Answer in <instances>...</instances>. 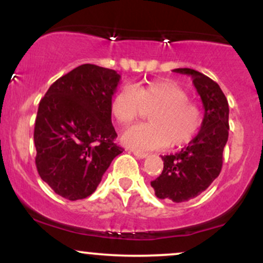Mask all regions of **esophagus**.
Here are the masks:
<instances>
[{"instance_id": "34e87169", "label": "esophagus", "mask_w": 263, "mask_h": 263, "mask_svg": "<svg viewBox=\"0 0 263 263\" xmlns=\"http://www.w3.org/2000/svg\"><path fill=\"white\" fill-rule=\"evenodd\" d=\"M132 153H134V155L137 157V158H146L147 156H148V153H146V152H143V151H138V149H135V151H132Z\"/></svg>"}]
</instances>
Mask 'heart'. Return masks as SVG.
Returning a JSON list of instances; mask_svg holds the SVG:
<instances>
[{
  "instance_id": "b5f03b06",
  "label": "heart",
  "mask_w": 263,
  "mask_h": 263,
  "mask_svg": "<svg viewBox=\"0 0 263 263\" xmlns=\"http://www.w3.org/2000/svg\"><path fill=\"white\" fill-rule=\"evenodd\" d=\"M110 111L121 125H128L151 112L147 125L129 126L121 141L134 149H159L183 146L195 137L201 125V111L189 101V93L170 80H155L123 86L112 96Z\"/></svg>"
}]
</instances>
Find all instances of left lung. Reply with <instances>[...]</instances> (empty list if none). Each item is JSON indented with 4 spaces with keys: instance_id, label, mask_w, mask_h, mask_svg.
<instances>
[{
    "instance_id": "obj_1",
    "label": "left lung",
    "mask_w": 263,
    "mask_h": 263,
    "mask_svg": "<svg viewBox=\"0 0 263 263\" xmlns=\"http://www.w3.org/2000/svg\"><path fill=\"white\" fill-rule=\"evenodd\" d=\"M173 71L192 77L204 106V119L198 135L176 155L162 157L163 172L151 182L159 199L184 203L198 197L218 178L222 152L229 137V104L214 80L194 69Z\"/></svg>"
}]
</instances>
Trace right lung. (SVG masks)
Returning <instances> with one entry per match:
<instances>
[{
  "mask_svg": "<svg viewBox=\"0 0 263 263\" xmlns=\"http://www.w3.org/2000/svg\"><path fill=\"white\" fill-rule=\"evenodd\" d=\"M120 77L112 69L83 64L50 85L34 126L35 165L42 179L68 200L87 198L122 153L110 102Z\"/></svg>",
  "mask_w": 263,
  "mask_h": 263,
  "instance_id": "obj_1",
  "label": "right lung"
}]
</instances>
